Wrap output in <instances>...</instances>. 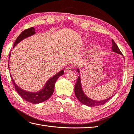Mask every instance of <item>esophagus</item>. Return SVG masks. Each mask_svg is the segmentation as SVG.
Segmentation results:
<instances>
[{
	"label": "esophagus",
	"mask_w": 134,
	"mask_h": 134,
	"mask_svg": "<svg viewBox=\"0 0 134 134\" xmlns=\"http://www.w3.org/2000/svg\"><path fill=\"white\" fill-rule=\"evenodd\" d=\"M72 67L71 66H68L66 68H65V72H69V71H71L72 70Z\"/></svg>",
	"instance_id": "1"
}]
</instances>
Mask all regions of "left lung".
Returning <instances> with one entry per match:
<instances>
[{
	"instance_id": "left-lung-1",
	"label": "left lung",
	"mask_w": 134,
	"mask_h": 134,
	"mask_svg": "<svg viewBox=\"0 0 134 134\" xmlns=\"http://www.w3.org/2000/svg\"><path fill=\"white\" fill-rule=\"evenodd\" d=\"M112 42H113V46H112L113 51L116 53H118V54H120L122 55V52H121L119 48L118 47L117 45L116 44L115 42L113 41V40H112ZM77 72L78 73H79V69H77ZM75 93L78 100H79L80 103H82L85 105H86L87 106H89V107L98 106V105L104 104V103L107 102L111 98H112L113 96L108 98L107 99L101 100V101L94 100L91 99V98H88L86 96L85 94V93H83L82 90L80 76H78L76 80V83L75 86Z\"/></svg>"
}]
</instances>
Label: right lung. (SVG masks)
Segmentation results:
<instances>
[{"label": "right lung", "mask_w": 134, "mask_h": 134, "mask_svg": "<svg viewBox=\"0 0 134 134\" xmlns=\"http://www.w3.org/2000/svg\"><path fill=\"white\" fill-rule=\"evenodd\" d=\"M35 29L34 27H31L29 29H27L26 30H24L23 31L21 32L19 37L17 38V39L15 41L13 47L16 45L17 44H18L20 41H21L22 40L26 37L29 36H31L32 35L35 34ZM10 56V54H9V58ZM9 67V65H8ZM64 70H62L61 71L58 73L57 75L54 76L51 79L48 80V82L45 85V86L43 87L41 90L39 91L38 92L32 93V92H29L25 91L24 90L21 89V88L17 86L16 83L14 82L13 79L11 76L10 77L12 78V82L13 83L14 87L16 89V92L18 93V94L21 96L24 100L28 102H30L31 103H33V104H38V103H40L44 102V101L47 100L53 94L54 91V87H55V83L56 82L57 79L60 76L64 75Z\"/></svg>", "instance_id": "1"}]
</instances>
